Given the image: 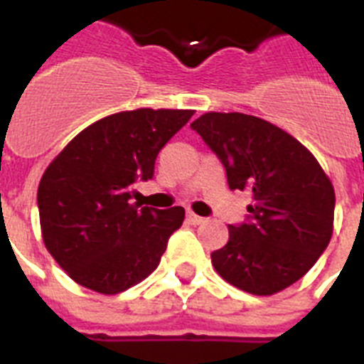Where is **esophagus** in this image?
I'll list each match as a JSON object with an SVG mask.
<instances>
[{"label":"esophagus","instance_id":"34e87169","mask_svg":"<svg viewBox=\"0 0 364 364\" xmlns=\"http://www.w3.org/2000/svg\"><path fill=\"white\" fill-rule=\"evenodd\" d=\"M186 220L191 221L192 225H201V223L205 221V218L198 216V214H194V213H186Z\"/></svg>","mask_w":364,"mask_h":364}]
</instances>
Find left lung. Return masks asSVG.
Segmentation results:
<instances>
[{
	"label": "left lung",
	"instance_id": "1",
	"mask_svg": "<svg viewBox=\"0 0 364 364\" xmlns=\"http://www.w3.org/2000/svg\"><path fill=\"white\" fill-rule=\"evenodd\" d=\"M225 166L230 191L252 192L247 220L210 255L223 280L274 295L304 277L333 232L335 192L311 151L245 113H205L191 124Z\"/></svg>",
	"mask_w": 364,
	"mask_h": 364
}]
</instances>
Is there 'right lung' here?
<instances>
[{
  "instance_id": "1",
  "label": "right lung",
  "mask_w": 364,
  "mask_h": 364,
  "mask_svg": "<svg viewBox=\"0 0 364 364\" xmlns=\"http://www.w3.org/2000/svg\"><path fill=\"white\" fill-rule=\"evenodd\" d=\"M192 109L121 112L82 129L43 172L38 210L50 257L80 286L117 295L159 265L185 208L134 203V186L154 178L157 154Z\"/></svg>"
}]
</instances>
